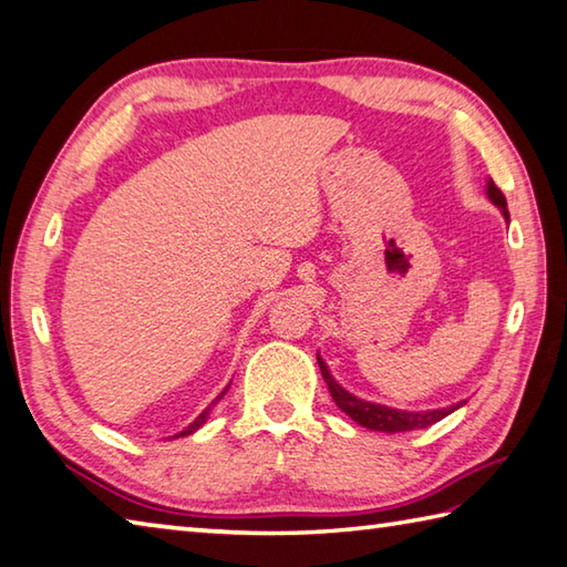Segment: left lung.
<instances>
[{
    "label": "left lung",
    "instance_id": "left-lung-1",
    "mask_svg": "<svg viewBox=\"0 0 567 567\" xmlns=\"http://www.w3.org/2000/svg\"><path fill=\"white\" fill-rule=\"evenodd\" d=\"M487 195L489 200L499 207L502 215L509 219V210H506V198L504 193L494 186V181H487ZM318 364H320V372L322 379H326V384L330 389V396L332 401L338 403V406L350 415L354 423L364 425L369 431H381V433H403V431H415V429H429V425L443 421L445 415L453 413L455 409H460L462 403H455V406H447V409H435V411H399V409H389V406H381V403H372V401H364V399H357L352 396L350 391H344L338 381L332 379V374L328 372V364L320 360L318 357Z\"/></svg>",
    "mask_w": 567,
    "mask_h": 567
}]
</instances>
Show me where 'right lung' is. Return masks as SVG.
I'll use <instances>...</instances> for the list:
<instances>
[{
  "mask_svg": "<svg viewBox=\"0 0 567 567\" xmlns=\"http://www.w3.org/2000/svg\"><path fill=\"white\" fill-rule=\"evenodd\" d=\"M225 391H227V389H225ZM225 391H223V394H219V396H217L215 401H219V399H223V396H225ZM215 401H213V403H215ZM213 403H210V406H207V409H205V411H203V413L198 415V419H195V421H193V423L188 425V429H186V431H181L178 435H173V437H181V435H190V433H195V431H198V429H200V425H203V423L207 421V415H210V409H213Z\"/></svg>",
  "mask_w": 567,
  "mask_h": 567,
  "instance_id": "obj_1",
  "label": "right lung"
}]
</instances>
